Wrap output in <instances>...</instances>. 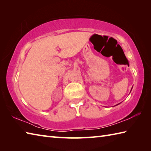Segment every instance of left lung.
<instances>
[{
    "instance_id": "obj_1",
    "label": "left lung",
    "mask_w": 151,
    "mask_h": 151,
    "mask_svg": "<svg viewBox=\"0 0 151 151\" xmlns=\"http://www.w3.org/2000/svg\"><path fill=\"white\" fill-rule=\"evenodd\" d=\"M131 90H132V89H131Z\"/></svg>"
}]
</instances>
